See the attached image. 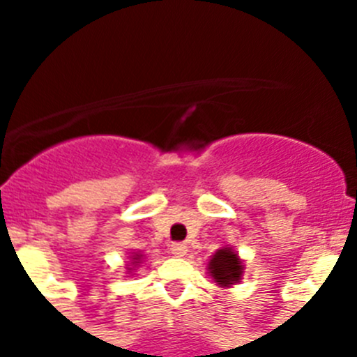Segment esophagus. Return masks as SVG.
<instances>
[{"label":"esophagus","mask_w":357,"mask_h":357,"mask_svg":"<svg viewBox=\"0 0 357 357\" xmlns=\"http://www.w3.org/2000/svg\"><path fill=\"white\" fill-rule=\"evenodd\" d=\"M169 250H172V254L175 255V257H184L185 252H188V245H185V243H173L172 247H169Z\"/></svg>","instance_id":"34e87169"}]
</instances>
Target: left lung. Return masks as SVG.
Listing matches in <instances>:
<instances>
[{"label":"left lung","mask_w":357,"mask_h":357,"mask_svg":"<svg viewBox=\"0 0 357 357\" xmlns=\"http://www.w3.org/2000/svg\"><path fill=\"white\" fill-rule=\"evenodd\" d=\"M207 268H209V275L216 280V284H220L222 288H229L241 280L245 264L232 248L223 247L211 257Z\"/></svg>","instance_id":"1"}]
</instances>
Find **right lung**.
<instances>
[{"label":"right lung","instance_id":"1","mask_svg":"<svg viewBox=\"0 0 357 357\" xmlns=\"http://www.w3.org/2000/svg\"><path fill=\"white\" fill-rule=\"evenodd\" d=\"M130 259L134 261V263H132V264H137V263H139L141 259H143V255H139V254H134V255H130Z\"/></svg>","mask_w":357,"mask_h":357}]
</instances>
